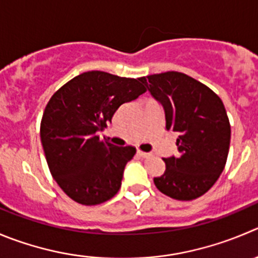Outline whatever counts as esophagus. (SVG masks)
<instances>
[{"mask_svg":"<svg viewBox=\"0 0 258 258\" xmlns=\"http://www.w3.org/2000/svg\"><path fill=\"white\" fill-rule=\"evenodd\" d=\"M137 154H138L139 157H143V158H148V157H151L152 154L151 153H147V152H143V151H137Z\"/></svg>","mask_w":258,"mask_h":258,"instance_id":"1","label":"esophagus"}]
</instances>
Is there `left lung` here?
Masks as SVG:
<instances>
[{"label": "left lung", "mask_w": 258, "mask_h": 258, "mask_svg": "<svg viewBox=\"0 0 258 258\" xmlns=\"http://www.w3.org/2000/svg\"><path fill=\"white\" fill-rule=\"evenodd\" d=\"M164 109L166 129L177 134V156L163 158L166 170L154 185L176 200L204 195L227 163L230 124L220 97L204 83L181 72L141 78Z\"/></svg>", "instance_id": "obj_1"}]
</instances>
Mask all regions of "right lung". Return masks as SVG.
<instances>
[{
  "label": "right lung",
  "instance_id": "add662e5",
  "mask_svg": "<svg viewBox=\"0 0 258 258\" xmlns=\"http://www.w3.org/2000/svg\"><path fill=\"white\" fill-rule=\"evenodd\" d=\"M146 91L141 78L90 71L50 97L40 122L41 144L51 176L76 203L97 205L116 195L125 164L137 151L101 141L97 132L120 105Z\"/></svg>",
  "mask_w": 258,
  "mask_h": 258
}]
</instances>
